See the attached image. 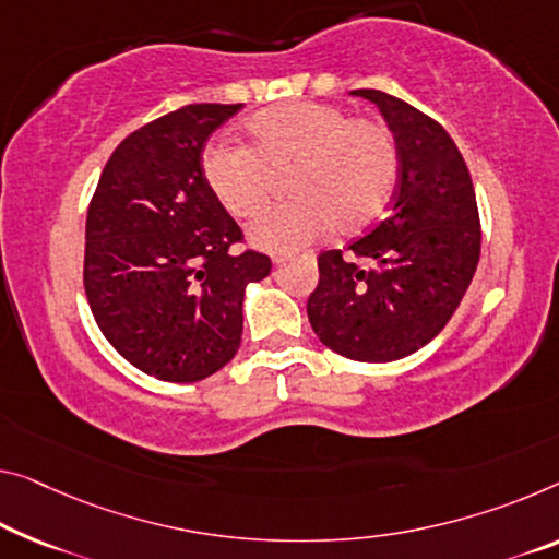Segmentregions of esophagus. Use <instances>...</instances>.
<instances>
[{
	"label": "esophagus",
	"instance_id": "esophagus-1",
	"mask_svg": "<svg viewBox=\"0 0 559 559\" xmlns=\"http://www.w3.org/2000/svg\"><path fill=\"white\" fill-rule=\"evenodd\" d=\"M274 262H277V264H282V262H285V257H274Z\"/></svg>",
	"mask_w": 559,
	"mask_h": 559
}]
</instances>
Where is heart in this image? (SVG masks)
Segmentation results:
<instances>
[{
  "instance_id": "obj_1",
  "label": "heart",
  "mask_w": 559,
  "mask_h": 559,
  "mask_svg": "<svg viewBox=\"0 0 559 559\" xmlns=\"http://www.w3.org/2000/svg\"><path fill=\"white\" fill-rule=\"evenodd\" d=\"M250 147L212 142L202 154L210 192L231 217L250 219L264 207L272 177L292 169L295 197L262 214L250 242L267 252L299 250L332 225L355 231L380 217L397 182L392 132L374 119L317 102H287L257 111L247 122Z\"/></svg>"
}]
</instances>
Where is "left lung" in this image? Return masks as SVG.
I'll list each match as a JSON object with an SVG mask.
<instances>
[{"label":"left lung","instance_id":"obj_1","mask_svg":"<svg viewBox=\"0 0 559 559\" xmlns=\"http://www.w3.org/2000/svg\"><path fill=\"white\" fill-rule=\"evenodd\" d=\"M352 94L380 107L394 134L397 190L390 217L355 239L347 257H317L320 282L307 317L337 355L392 362L450 322L475 277L483 231L469 169L444 127L388 92Z\"/></svg>","mask_w":559,"mask_h":559}]
</instances>
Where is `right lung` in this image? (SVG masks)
<instances>
[{"label": "right lung", "mask_w": 559, "mask_h": 559, "mask_svg": "<svg viewBox=\"0 0 559 559\" xmlns=\"http://www.w3.org/2000/svg\"><path fill=\"white\" fill-rule=\"evenodd\" d=\"M242 105H187L111 152L87 210L84 292L127 362L165 382H197L242 342V299L270 274L210 192L202 150Z\"/></svg>", "instance_id": "add662e5"}]
</instances>
